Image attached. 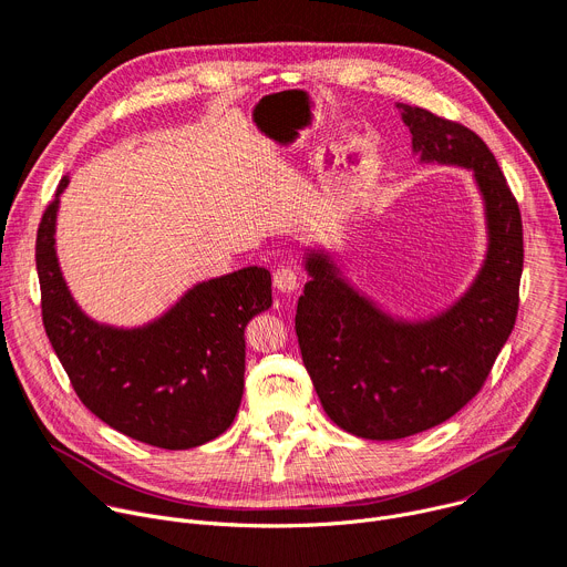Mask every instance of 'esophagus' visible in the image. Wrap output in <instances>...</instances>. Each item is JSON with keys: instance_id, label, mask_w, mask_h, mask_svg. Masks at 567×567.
<instances>
[{"instance_id": "obj_1", "label": "esophagus", "mask_w": 567, "mask_h": 567, "mask_svg": "<svg viewBox=\"0 0 567 567\" xmlns=\"http://www.w3.org/2000/svg\"><path fill=\"white\" fill-rule=\"evenodd\" d=\"M275 288H277L279 292H286V295L295 292V290L299 288V275H297V270H295L292 266H281V268H277V272H275Z\"/></svg>"}]
</instances>
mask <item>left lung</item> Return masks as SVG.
I'll return each mask as SVG.
<instances>
[{
    "label": "left lung",
    "mask_w": 567,
    "mask_h": 567,
    "mask_svg": "<svg viewBox=\"0 0 567 567\" xmlns=\"http://www.w3.org/2000/svg\"><path fill=\"white\" fill-rule=\"evenodd\" d=\"M423 164L473 171L486 218V257L471 288L442 316L394 320L360 295L329 251H306L310 281L297 301L301 358L329 419L392 442L457 414L484 385L516 324L523 220L486 144L457 121L396 103Z\"/></svg>",
    "instance_id": "left-lung-1"
}]
</instances>
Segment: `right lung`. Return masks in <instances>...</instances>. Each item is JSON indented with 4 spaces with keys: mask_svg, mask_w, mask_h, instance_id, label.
<instances>
[{
    "mask_svg": "<svg viewBox=\"0 0 567 567\" xmlns=\"http://www.w3.org/2000/svg\"><path fill=\"white\" fill-rule=\"evenodd\" d=\"M60 179L42 214L35 268L47 338L83 405L142 444L186 451L223 434L240 405L245 327L272 306L266 268L203 281L162 318L116 329L87 318L62 279L55 257Z\"/></svg>",
    "mask_w": 567,
    "mask_h": 567,
    "instance_id": "1",
    "label": "right lung"
}]
</instances>
